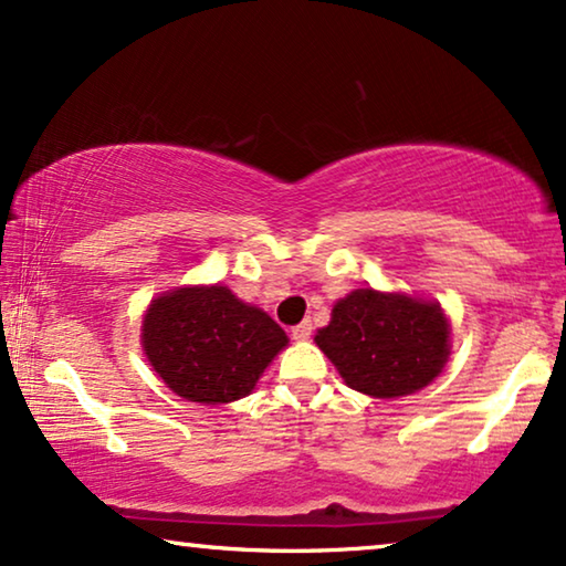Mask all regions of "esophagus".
Here are the masks:
<instances>
[{
    "label": "esophagus",
    "mask_w": 566,
    "mask_h": 566,
    "mask_svg": "<svg viewBox=\"0 0 566 566\" xmlns=\"http://www.w3.org/2000/svg\"><path fill=\"white\" fill-rule=\"evenodd\" d=\"M291 337L293 339H308V337H312V322L296 324V327L291 329Z\"/></svg>",
    "instance_id": "1"
}]
</instances>
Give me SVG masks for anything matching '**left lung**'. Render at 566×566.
Segmentation results:
<instances>
[{
  "label": "left lung",
  "mask_w": 566,
  "mask_h": 566,
  "mask_svg": "<svg viewBox=\"0 0 566 566\" xmlns=\"http://www.w3.org/2000/svg\"><path fill=\"white\" fill-rule=\"evenodd\" d=\"M451 324L436 301L358 289L339 298L314 343L350 389L397 399L436 381L451 355Z\"/></svg>",
  "instance_id": "left-lung-1"
}]
</instances>
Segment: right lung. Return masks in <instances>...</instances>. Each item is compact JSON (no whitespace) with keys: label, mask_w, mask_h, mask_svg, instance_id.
<instances>
[{"label":"right lung","mask_w":566,"mask_h":566,"mask_svg":"<svg viewBox=\"0 0 566 566\" xmlns=\"http://www.w3.org/2000/svg\"><path fill=\"white\" fill-rule=\"evenodd\" d=\"M142 345L177 397L227 405L250 394L262 370L289 345L285 332L227 285H188L146 308Z\"/></svg>","instance_id":"right-lung-1"}]
</instances>
